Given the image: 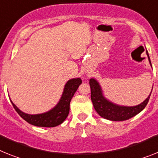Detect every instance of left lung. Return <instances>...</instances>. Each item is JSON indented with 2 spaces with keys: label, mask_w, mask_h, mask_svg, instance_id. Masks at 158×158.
<instances>
[{
  "label": "left lung",
  "mask_w": 158,
  "mask_h": 158,
  "mask_svg": "<svg viewBox=\"0 0 158 158\" xmlns=\"http://www.w3.org/2000/svg\"><path fill=\"white\" fill-rule=\"evenodd\" d=\"M146 54L150 66L152 67L149 55L147 50ZM89 84L91 87V99L95 110L101 117L112 121H123L128 120L140 113L148 104L152 92L151 91L149 96L138 105L123 106L108 100L104 95L101 86L95 79L91 78L89 80Z\"/></svg>",
  "instance_id": "obj_1"
}]
</instances>
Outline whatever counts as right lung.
Masks as SVG:
<instances>
[{"instance_id":"1","label":"right lung","mask_w":158,"mask_h":158,"mask_svg":"<svg viewBox=\"0 0 158 158\" xmlns=\"http://www.w3.org/2000/svg\"><path fill=\"white\" fill-rule=\"evenodd\" d=\"M81 83L82 80L80 78H75L68 80L65 84L63 94L58 104L50 111L44 113L34 114V115L25 113L12 102L11 99L10 101L16 112L29 124L38 127L52 128V127L58 126L66 120L70 111V103L71 99Z\"/></svg>"}]
</instances>
